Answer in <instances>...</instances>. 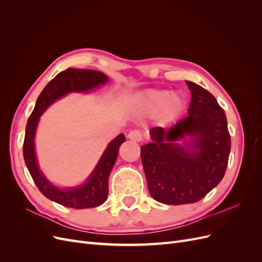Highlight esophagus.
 Instances as JSON below:
<instances>
[{
    "label": "esophagus",
    "mask_w": 262,
    "mask_h": 262,
    "mask_svg": "<svg viewBox=\"0 0 262 262\" xmlns=\"http://www.w3.org/2000/svg\"><path fill=\"white\" fill-rule=\"evenodd\" d=\"M128 138L134 142H141L142 141V133L139 130H132L129 132Z\"/></svg>",
    "instance_id": "1"
}]
</instances>
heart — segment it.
Returning a JSON list of instances; mask_svg holds the SVG:
<instances>
[{"mask_svg": "<svg viewBox=\"0 0 262 262\" xmlns=\"http://www.w3.org/2000/svg\"><path fill=\"white\" fill-rule=\"evenodd\" d=\"M185 102L178 95H170L168 91L148 90L140 94L136 99V110L146 117L158 115L162 124H169L176 120L184 109Z\"/></svg>", "mask_w": 262, "mask_h": 262, "instance_id": "heart-1", "label": "heart"}]
</instances>
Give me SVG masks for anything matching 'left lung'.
I'll list each match as a JSON object with an SVG mask.
<instances>
[{
  "label": "left lung",
  "instance_id": "left-lung-1",
  "mask_svg": "<svg viewBox=\"0 0 262 262\" xmlns=\"http://www.w3.org/2000/svg\"><path fill=\"white\" fill-rule=\"evenodd\" d=\"M186 83L191 94L188 116L170 129L152 128L150 142L141 146L150 195L171 205L194 203L215 188L231 152L224 110L203 87Z\"/></svg>",
  "mask_w": 262,
  "mask_h": 262
}]
</instances>
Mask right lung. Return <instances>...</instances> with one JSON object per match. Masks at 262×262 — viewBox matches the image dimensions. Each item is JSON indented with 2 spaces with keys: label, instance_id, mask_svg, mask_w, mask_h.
Masks as SVG:
<instances>
[{
  "label": "right lung",
  "instance_id": "obj_1",
  "mask_svg": "<svg viewBox=\"0 0 262 262\" xmlns=\"http://www.w3.org/2000/svg\"><path fill=\"white\" fill-rule=\"evenodd\" d=\"M108 76L99 71L85 69H67L51 80L39 95L31 113L25 132L23 154L25 164L40 192L49 200L63 207L73 209H90L102 204L108 196V179L117 161L119 147L125 141L123 134H119L107 145L96 167L84 184L61 189L47 179L39 168L35 150V134L41 115L51 104L70 93H87L108 82Z\"/></svg>",
  "mask_w": 262,
  "mask_h": 262
}]
</instances>
